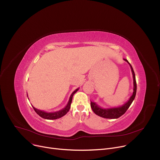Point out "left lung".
<instances>
[{
  "mask_svg": "<svg viewBox=\"0 0 160 160\" xmlns=\"http://www.w3.org/2000/svg\"><path fill=\"white\" fill-rule=\"evenodd\" d=\"M125 62H127L130 66L131 71L133 75V94L129 98L128 101L124 103L122 106H118V107H113V108H103L100 107L95 102L91 101V107L93 110V112L103 118L106 119H117L122 116L130 107L131 104L132 103L133 100L135 98L136 95V91H137V84H136V76L135 73H134L133 69L132 68V65L128 62V61L126 59H124Z\"/></svg>",
  "mask_w": 160,
  "mask_h": 160,
  "instance_id": "left-lung-1",
  "label": "left lung"
}]
</instances>
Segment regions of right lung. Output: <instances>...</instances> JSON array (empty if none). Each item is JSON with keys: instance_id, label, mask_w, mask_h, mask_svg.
Here are the masks:
<instances>
[{"instance_id": "1", "label": "right lung", "mask_w": 160, "mask_h": 160, "mask_svg": "<svg viewBox=\"0 0 160 160\" xmlns=\"http://www.w3.org/2000/svg\"><path fill=\"white\" fill-rule=\"evenodd\" d=\"M78 89H79V88L77 89L75 91H74L72 92V94L71 95V97H70L69 100V102H68V103H67V106L61 110H59V111L55 112H46L43 111V110H38V109L34 108L33 106H32V107L33 108V110H35V112L41 117H42V118H43V119H48V120H54V119H59V118H61L62 117L64 116L67 112L69 111L70 108H71V102H72V97H73V95L75 93H77ZM27 97H28V95H27Z\"/></svg>"}]
</instances>
